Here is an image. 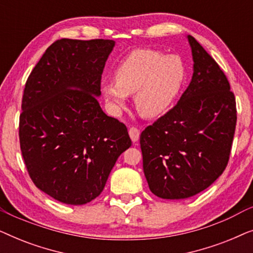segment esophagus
Returning <instances> with one entry per match:
<instances>
[{
  "mask_svg": "<svg viewBox=\"0 0 253 253\" xmlns=\"http://www.w3.org/2000/svg\"><path fill=\"white\" fill-rule=\"evenodd\" d=\"M129 136L131 138V140L133 141V143H137L138 140H139V136H140V131L137 129V127L134 126H131L129 129Z\"/></svg>",
  "mask_w": 253,
  "mask_h": 253,
  "instance_id": "esophagus-1",
  "label": "esophagus"
}]
</instances>
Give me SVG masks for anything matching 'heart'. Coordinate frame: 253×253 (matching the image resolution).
I'll return each mask as SVG.
<instances>
[{"instance_id": "b5f03b06", "label": "heart", "mask_w": 253, "mask_h": 253, "mask_svg": "<svg viewBox=\"0 0 253 253\" xmlns=\"http://www.w3.org/2000/svg\"><path fill=\"white\" fill-rule=\"evenodd\" d=\"M113 81H103L100 92L113 113L126 106L134 93V105L147 119L161 116L177 98L186 77L184 62L177 55H164L150 48L126 54L114 68Z\"/></svg>"}]
</instances>
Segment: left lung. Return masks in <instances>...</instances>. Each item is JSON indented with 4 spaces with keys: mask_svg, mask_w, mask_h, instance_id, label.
Returning <instances> with one entry per match:
<instances>
[{
    "mask_svg": "<svg viewBox=\"0 0 253 253\" xmlns=\"http://www.w3.org/2000/svg\"><path fill=\"white\" fill-rule=\"evenodd\" d=\"M186 39L191 82L177 105L140 134L145 177L162 199L189 198L219 178L236 127V102L226 75L195 38Z\"/></svg>",
    "mask_w": 253,
    "mask_h": 253,
    "instance_id": "left-lung-1",
    "label": "left lung"
}]
</instances>
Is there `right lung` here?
Instances as JSON below:
<instances>
[{
    "label": "right lung",
    "instance_id": "obj_1",
    "mask_svg": "<svg viewBox=\"0 0 253 253\" xmlns=\"http://www.w3.org/2000/svg\"><path fill=\"white\" fill-rule=\"evenodd\" d=\"M113 40L55 41L27 78L19 117L20 150L34 184L68 205L105 188L131 139L100 107V84Z\"/></svg>",
    "mask_w": 253,
    "mask_h": 253
}]
</instances>
